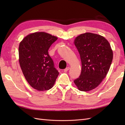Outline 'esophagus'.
I'll use <instances>...</instances> for the list:
<instances>
[{
  "label": "esophagus",
  "mask_w": 125,
  "mask_h": 125,
  "mask_svg": "<svg viewBox=\"0 0 125 125\" xmlns=\"http://www.w3.org/2000/svg\"><path fill=\"white\" fill-rule=\"evenodd\" d=\"M69 69H70V67H68L66 68L64 70V72H67V71H68L69 70Z\"/></svg>",
  "instance_id": "1"
}]
</instances>
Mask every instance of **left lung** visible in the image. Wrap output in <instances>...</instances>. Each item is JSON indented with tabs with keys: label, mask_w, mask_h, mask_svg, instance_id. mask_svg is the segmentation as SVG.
Returning <instances> with one entry per match:
<instances>
[{
	"label": "left lung",
	"mask_w": 125,
	"mask_h": 125,
	"mask_svg": "<svg viewBox=\"0 0 125 125\" xmlns=\"http://www.w3.org/2000/svg\"><path fill=\"white\" fill-rule=\"evenodd\" d=\"M74 44L82 62L81 75L74 83L79 91H91L96 88L106 76L112 62L113 50L104 37L92 33L77 36Z\"/></svg>",
	"instance_id": "8db88e82"
}]
</instances>
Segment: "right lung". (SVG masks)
<instances>
[{"instance_id":"obj_1","label":"right lung","mask_w":125,"mask_h":125,"mask_svg":"<svg viewBox=\"0 0 125 125\" xmlns=\"http://www.w3.org/2000/svg\"><path fill=\"white\" fill-rule=\"evenodd\" d=\"M57 37L43 31L28 34L20 42L19 62L29 84L39 91L52 88L59 74L48 54Z\"/></svg>"}]
</instances>
